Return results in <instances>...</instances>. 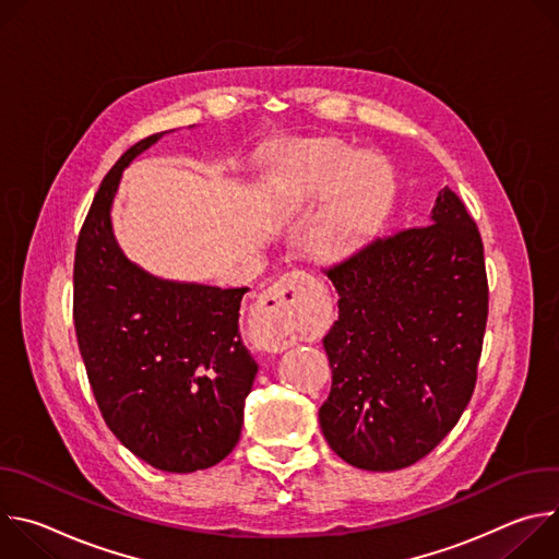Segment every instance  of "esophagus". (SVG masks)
<instances>
[{
	"label": "esophagus",
	"mask_w": 559,
	"mask_h": 559,
	"mask_svg": "<svg viewBox=\"0 0 559 559\" xmlns=\"http://www.w3.org/2000/svg\"><path fill=\"white\" fill-rule=\"evenodd\" d=\"M316 283L305 272H289L261 294L254 330L265 349L283 352L296 341V332L313 307Z\"/></svg>",
	"instance_id": "obj_1"
}]
</instances>
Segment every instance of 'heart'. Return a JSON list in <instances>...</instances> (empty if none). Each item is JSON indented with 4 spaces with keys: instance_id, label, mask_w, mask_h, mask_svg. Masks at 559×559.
<instances>
[{
    "instance_id": "1",
    "label": "heart",
    "mask_w": 559,
    "mask_h": 559,
    "mask_svg": "<svg viewBox=\"0 0 559 559\" xmlns=\"http://www.w3.org/2000/svg\"><path fill=\"white\" fill-rule=\"evenodd\" d=\"M274 181L294 201H316L334 192L311 225V243L325 254L349 250L382 210L389 177L373 156H358L338 139L287 145L274 164Z\"/></svg>"
}]
</instances>
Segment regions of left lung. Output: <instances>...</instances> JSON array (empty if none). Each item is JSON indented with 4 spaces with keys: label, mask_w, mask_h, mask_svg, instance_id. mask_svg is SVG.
I'll list each match as a JSON object with an SVG mask.
<instances>
[{
    "label": "left lung",
    "mask_w": 559,
    "mask_h": 559,
    "mask_svg": "<svg viewBox=\"0 0 559 559\" xmlns=\"http://www.w3.org/2000/svg\"><path fill=\"white\" fill-rule=\"evenodd\" d=\"M429 221L325 270L338 321L323 338L332 391L318 420L358 468L395 471L425 457L475 386L489 313L483 238L449 188Z\"/></svg>",
    "instance_id": "obj_1"
}]
</instances>
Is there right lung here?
<instances>
[{
    "mask_svg": "<svg viewBox=\"0 0 559 559\" xmlns=\"http://www.w3.org/2000/svg\"><path fill=\"white\" fill-rule=\"evenodd\" d=\"M134 143L102 181L74 254V330L99 412L136 457L168 473L218 464L241 438L259 365L238 332L248 287L158 278L119 248L110 210Z\"/></svg>",
    "mask_w": 559,
    "mask_h": 559,
    "instance_id": "add662e5",
    "label": "right lung"
}]
</instances>
